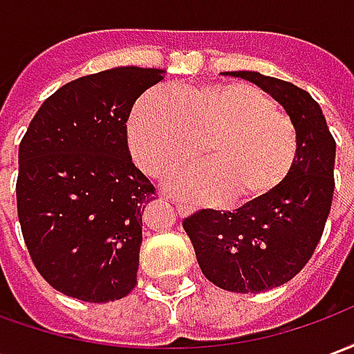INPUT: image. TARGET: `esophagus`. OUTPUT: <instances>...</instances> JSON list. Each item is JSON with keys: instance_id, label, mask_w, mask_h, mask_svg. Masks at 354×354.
<instances>
[{"instance_id": "34e87169", "label": "esophagus", "mask_w": 354, "mask_h": 354, "mask_svg": "<svg viewBox=\"0 0 354 354\" xmlns=\"http://www.w3.org/2000/svg\"><path fill=\"white\" fill-rule=\"evenodd\" d=\"M176 212L180 216H187L192 210H189V207H185V205H176Z\"/></svg>"}]
</instances>
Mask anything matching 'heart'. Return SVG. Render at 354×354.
Returning a JSON list of instances; mask_svg holds the SVG:
<instances>
[{
  "instance_id": "obj_1",
  "label": "heart",
  "mask_w": 354,
  "mask_h": 354,
  "mask_svg": "<svg viewBox=\"0 0 354 354\" xmlns=\"http://www.w3.org/2000/svg\"><path fill=\"white\" fill-rule=\"evenodd\" d=\"M207 165L178 172L169 187L203 203L263 199L288 178L297 157L294 121L263 91L241 81L144 94L129 121V147L149 176H165L199 153Z\"/></svg>"
}]
</instances>
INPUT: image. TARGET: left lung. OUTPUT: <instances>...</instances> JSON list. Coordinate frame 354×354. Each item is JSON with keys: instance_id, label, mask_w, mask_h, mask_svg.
I'll use <instances>...</instances> for the list:
<instances>
[{"instance_id": "1", "label": "left lung", "mask_w": 354, "mask_h": 354, "mask_svg": "<svg viewBox=\"0 0 354 354\" xmlns=\"http://www.w3.org/2000/svg\"><path fill=\"white\" fill-rule=\"evenodd\" d=\"M258 85L286 109L297 157L273 193L237 210H199L184 220L203 274L216 286L258 294L294 279L319 245L334 197L335 140L304 88L260 72H230Z\"/></svg>"}]
</instances>
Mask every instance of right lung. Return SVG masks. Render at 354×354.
Instances as JSON below:
<instances>
[{
    "label": "right lung",
    "instance_id": "obj_1",
    "mask_svg": "<svg viewBox=\"0 0 354 354\" xmlns=\"http://www.w3.org/2000/svg\"><path fill=\"white\" fill-rule=\"evenodd\" d=\"M162 75L121 66L70 81L20 142L22 237L35 269L66 296L106 304L136 286L142 214L155 187L132 162L127 121Z\"/></svg>",
    "mask_w": 354,
    "mask_h": 354
}]
</instances>
